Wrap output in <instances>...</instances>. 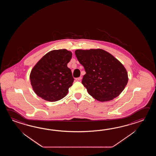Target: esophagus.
<instances>
[{
  "instance_id": "esophagus-1",
  "label": "esophagus",
  "mask_w": 156,
  "mask_h": 156,
  "mask_svg": "<svg viewBox=\"0 0 156 156\" xmlns=\"http://www.w3.org/2000/svg\"><path fill=\"white\" fill-rule=\"evenodd\" d=\"M81 79H82V77H79L76 78V81H80Z\"/></svg>"
}]
</instances>
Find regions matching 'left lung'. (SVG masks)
Masks as SVG:
<instances>
[{
  "instance_id": "left-lung-1",
  "label": "left lung",
  "mask_w": 156,
  "mask_h": 156,
  "mask_svg": "<svg viewBox=\"0 0 156 156\" xmlns=\"http://www.w3.org/2000/svg\"><path fill=\"white\" fill-rule=\"evenodd\" d=\"M75 55L86 71L82 83L90 95L101 102L119 96L128 81L123 64L102 49L77 50Z\"/></svg>"
}]
</instances>
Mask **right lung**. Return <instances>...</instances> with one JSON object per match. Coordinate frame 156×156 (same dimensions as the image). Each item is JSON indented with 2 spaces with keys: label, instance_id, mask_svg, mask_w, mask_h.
Wrapping results in <instances>:
<instances>
[{
  "label": "right lung",
  "instance_id": "1",
  "mask_svg": "<svg viewBox=\"0 0 156 156\" xmlns=\"http://www.w3.org/2000/svg\"><path fill=\"white\" fill-rule=\"evenodd\" d=\"M72 55L66 49L53 50L43 56L33 67L30 73V84L38 96L54 102L66 95L74 80L67 67Z\"/></svg>",
  "mask_w": 156,
  "mask_h": 156
}]
</instances>
